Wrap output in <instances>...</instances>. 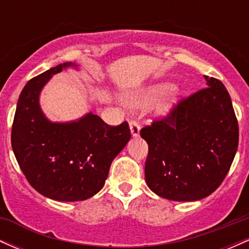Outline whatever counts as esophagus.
I'll list each match as a JSON object with an SVG mask.
<instances>
[{"mask_svg": "<svg viewBox=\"0 0 249 249\" xmlns=\"http://www.w3.org/2000/svg\"><path fill=\"white\" fill-rule=\"evenodd\" d=\"M130 128H131V133H132L133 137H138L139 132H141V125L137 121H131L130 122Z\"/></svg>", "mask_w": 249, "mask_h": 249, "instance_id": "esophagus-1", "label": "esophagus"}]
</instances>
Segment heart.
I'll return each mask as SVG.
<instances>
[{
  "instance_id": "b5f03b06",
  "label": "heart",
  "mask_w": 249,
  "mask_h": 249,
  "mask_svg": "<svg viewBox=\"0 0 249 249\" xmlns=\"http://www.w3.org/2000/svg\"><path fill=\"white\" fill-rule=\"evenodd\" d=\"M170 90V85L168 84H156L151 85L142 90V92L136 93V95H131L126 98L127 105L130 107H145V105L151 104L154 101H157L158 98H160L161 96H164L167 91ZM176 92H170L167 95L166 98L162 101V103L159 107V112L166 113L171 110V107H173L174 102H176Z\"/></svg>"
}]
</instances>
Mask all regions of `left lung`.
Listing matches in <instances>:
<instances>
[{
	"label": "left lung",
	"mask_w": 249,
	"mask_h": 249,
	"mask_svg": "<svg viewBox=\"0 0 249 249\" xmlns=\"http://www.w3.org/2000/svg\"><path fill=\"white\" fill-rule=\"evenodd\" d=\"M181 98L170 112L142 127L148 145L145 180L150 190L174 201H196L224 181L239 144L232 101L219 79Z\"/></svg>",
	"instance_id": "obj_1"
}]
</instances>
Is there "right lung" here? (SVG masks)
Wrapping results in <instances>:
<instances>
[{"label":"right lung","mask_w":249,"mask_h":249,"mask_svg":"<svg viewBox=\"0 0 249 249\" xmlns=\"http://www.w3.org/2000/svg\"><path fill=\"white\" fill-rule=\"evenodd\" d=\"M63 63L34 77L19 95L11 146L29 184L58 201H82L102 190L111 162L131 138L127 122L111 126L88 113L77 122L51 123L39 107V92Z\"/></svg>","instance_id":"add662e5"}]
</instances>
